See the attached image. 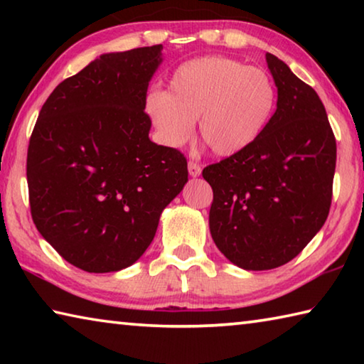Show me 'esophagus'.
Returning <instances> with one entry per match:
<instances>
[{
  "label": "esophagus",
  "instance_id": "obj_1",
  "mask_svg": "<svg viewBox=\"0 0 364 364\" xmlns=\"http://www.w3.org/2000/svg\"><path fill=\"white\" fill-rule=\"evenodd\" d=\"M188 171H189L191 176L196 178V176L200 175L202 168H200L199 164H196V162H193V160H189V162H188Z\"/></svg>",
  "mask_w": 364,
  "mask_h": 364
}]
</instances>
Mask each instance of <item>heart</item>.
<instances>
[{
    "label": "heart",
    "mask_w": 364,
    "mask_h": 364,
    "mask_svg": "<svg viewBox=\"0 0 364 364\" xmlns=\"http://www.w3.org/2000/svg\"><path fill=\"white\" fill-rule=\"evenodd\" d=\"M274 106L276 88L267 72L223 56L181 64L171 73L168 91L154 90L144 101L164 144L183 146L199 120L202 139L223 157L254 144Z\"/></svg>",
    "instance_id": "obj_1"
}]
</instances>
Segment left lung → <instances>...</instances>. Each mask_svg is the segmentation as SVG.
<instances>
[{"label": "left lung", "mask_w": 364, "mask_h": 364, "mask_svg": "<svg viewBox=\"0 0 364 364\" xmlns=\"http://www.w3.org/2000/svg\"><path fill=\"white\" fill-rule=\"evenodd\" d=\"M276 112L247 149L202 171L213 189L208 225L221 254L262 271L291 262L329 215L337 147L316 91L267 53Z\"/></svg>", "instance_id": "left-lung-1"}]
</instances>
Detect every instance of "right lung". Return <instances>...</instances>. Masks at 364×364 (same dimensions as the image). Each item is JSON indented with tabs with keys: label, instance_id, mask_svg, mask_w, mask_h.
<instances>
[{
	"label": "right lung",
	"instance_id": "1",
	"mask_svg": "<svg viewBox=\"0 0 364 364\" xmlns=\"http://www.w3.org/2000/svg\"><path fill=\"white\" fill-rule=\"evenodd\" d=\"M160 63L162 45L102 54L54 88L30 136L33 223L88 273L136 262L188 181L186 157L149 139L144 101Z\"/></svg>",
	"mask_w": 364,
	"mask_h": 364
}]
</instances>
